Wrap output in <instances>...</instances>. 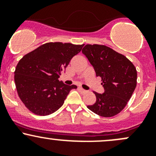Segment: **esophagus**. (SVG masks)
Instances as JSON below:
<instances>
[{
    "label": "esophagus",
    "mask_w": 156,
    "mask_h": 156,
    "mask_svg": "<svg viewBox=\"0 0 156 156\" xmlns=\"http://www.w3.org/2000/svg\"><path fill=\"white\" fill-rule=\"evenodd\" d=\"M79 90H80V92H82V93H85V92H86V91L85 90V89H83V88H81V87H79Z\"/></svg>",
    "instance_id": "1"
}]
</instances>
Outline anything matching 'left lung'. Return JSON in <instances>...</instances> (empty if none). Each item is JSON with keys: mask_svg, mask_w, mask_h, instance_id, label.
Wrapping results in <instances>:
<instances>
[{"mask_svg": "<svg viewBox=\"0 0 156 156\" xmlns=\"http://www.w3.org/2000/svg\"><path fill=\"white\" fill-rule=\"evenodd\" d=\"M101 78L102 94L93 92L96 101L87 108L96 115L111 118L127 105L136 86L135 66L124 55L103 44H86L82 50Z\"/></svg>", "mask_w": 156, "mask_h": 156, "instance_id": "obj_1", "label": "left lung"}]
</instances>
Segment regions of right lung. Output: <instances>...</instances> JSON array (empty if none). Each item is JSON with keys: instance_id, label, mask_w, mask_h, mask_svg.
<instances>
[{"instance_id": "1", "label": "right lung", "mask_w": 156, "mask_h": 156, "mask_svg": "<svg viewBox=\"0 0 156 156\" xmlns=\"http://www.w3.org/2000/svg\"><path fill=\"white\" fill-rule=\"evenodd\" d=\"M84 44L48 42L24 55L14 71L16 91L25 106L35 115L45 116L63 105L75 85L58 78Z\"/></svg>"}]
</instances>
